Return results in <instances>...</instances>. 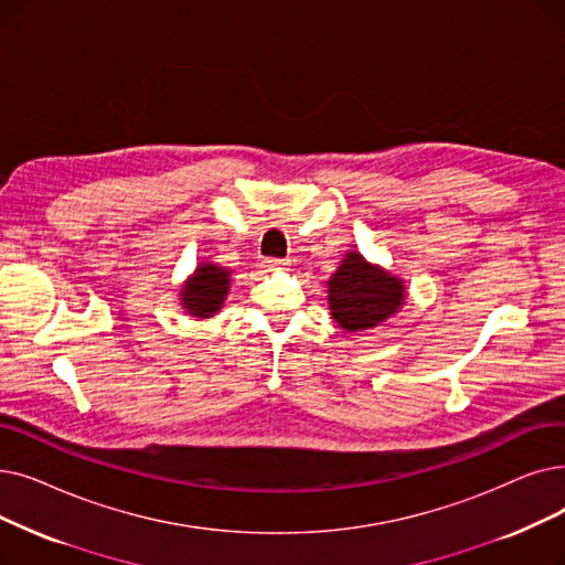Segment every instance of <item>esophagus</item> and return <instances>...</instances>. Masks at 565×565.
Wrapping results in <instances>:
<instances>
[{
    "label": "esophagus",
    "instance_id": "1",
    "mask_svg": "<svg viewBox=\"0 0 565 565\" xmlns=\"http://www.w3.org/2000/svg\"><path fill=\"white\" fill-rule=\"evenodd\" d=\"M288 260H281V258H269L267 260V269H275V273H284V269H288Z\"/></svg>",
    "mask_w": 565,
    "mask_h": 565
}]
</instances>
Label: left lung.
I'll list each match as a JSON object with an SVG mask.
<instances>
[{"label": "left lung", "mask_w": 565, "mask_h": 565, "mask_svg": "<svg viewBox=\"0 0 565 565\" xmlns=\"http://www.w3.org/2000/svg\"><path fill=\"white\" fill-rule=\"evenodd\" d=\"M404 305V279L370 263L360 252H347L328 279L330 316L347 332L374 330L402 311Z\"/></svg>", "instance_id": "obj_1"}]
</instances>
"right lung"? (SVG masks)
<instances>
[{
	"instance_id": "add662e5",
	"label": "right lung",
	"mask_w": 565,
	"mask_h": 565,
	"mask_svg": "<svg viewBox=\"0 0 565 565\" xmlns=\"http://www.w3.org/2000/svg\"><path fill=\"white\" fill-rule=\"evenodd\" d=\"M231 277L233 273L224 265L212 260L199 263V267L186 277L180 290V305L184 313H189L191 318H199V321L216 316L228 298L233 281Z\"/></svg>"
}]
</instances>
